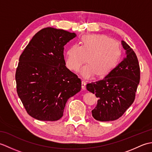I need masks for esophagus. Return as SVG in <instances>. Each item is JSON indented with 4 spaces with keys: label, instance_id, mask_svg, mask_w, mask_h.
I'll return each mask as SVG.
<instances>
[{
    "label": "esophagus",
    "instance_id": "esophagus-1",
    "mask_svg": "<svg viewBox=\"0 0 152 152\" xmlns=\"http://www.w3.org/2000/svg\"><path fill=\"white\" fill-rule=\"evenodd\" d=\"M86 82L84 80H82V88L83 89H86Z\"/></svg>",
    "mask_w": 152,
    "mask_h": 152
}]
</instances>
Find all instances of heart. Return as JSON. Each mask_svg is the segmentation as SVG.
I'll return each instance as SVG.
<instances>
[{
  "mask_svg": "<svg viewBox=\"0 0 152 152\" xmlns=\"http://www.w3.org/2000/svg\"><path fill=\"white\" fill-rule=\"evenodd\" d=\"M79 44L68 48L65 63L68 69L76 70L87 59L88 63L80 71L86 78L95 74L99 77L107 75L116 66L121 54L117 42L103 34H84Z\"/></svg>",
  "mask_w": 152,
  "mask_h": 152,
  "instance_id": "obj_1",
  "label": "heart"
}]
</instances>
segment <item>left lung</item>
<instances>
[{
	"label": "left lung",
	"mask_w": 152,
	"mask_h": 152,
	"mask_svg": "<svg viewBox=\"0 0 152 152\" xmlns=\"http://www.w3.org/2000/svg\"><path fill=\"white\" fill-rule=\"evenodd\" d=\"M125 57L104 79L88 83V91L98 97L97 104L91 111L96 120L118 119L133 104L140 82V66L134 51L121 41Z\"/></svg>",
	"instance_id": "8db88e82"
}]
</instances>
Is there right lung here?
Here are the masks:
<instances>
[{"label": "right lung", "mask_w": 152, "mask_h": 152, "mask_svg": "<svg viewBox=\"0 0 152 152\" xmlns=\"http://www.w3.org/2000/svg\"><path fill=\"white\" fill-rule=\"evenodd\" d=\"M74 33L47 27L38 31L19 57L17 92L27 113L41 121L62 118L66 103L81 90V80L65 66L64 46Z\"/></svg>", "instance_id": "obj_1"}]
</instances>
